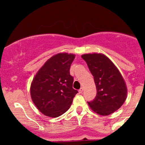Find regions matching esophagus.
<instances>
[{"mask_svg":"<svg viewBox=\"0 0 145 145\" xmlns=\"http://www.w3.org/2000/svg\"><path fill=\"white\" fill-rule=\"evenodd\" d=\"M83 88H80V90H78L79 93H83Z\"/></svg>","mask_w":145,"mask_h":145,"instance_id":"esophagus-1","label":"esophagus"}]
</instances>
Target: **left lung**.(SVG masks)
Here are the masks:
<instances>
[{"instance_id": "left-lung-1", "label": "left lung", "mask_w": 145, "mask_h": 145, "mask_svg": "<svg viewBox=\"0 0 145 145\" xmlns=\"http://www.w3.org/2000/svg\"><path fill=\"white\" fill-rule=\"evenodd\" d=\"M94 78L97 95L88 102L90 109L102 116H107L118 110L127 97V87L117 67L102 53L81 55Z\"/></svg>"}]
</instances>
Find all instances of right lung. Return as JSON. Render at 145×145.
I'll use <instances>...</instances> for the list:
<instances>
[{
	"mask_svg": "<svg viewBox=\"0 0 145 145\" xmlns=\"http://www.w3.org/2000/svg\"><path fill=\"white\" fill-rule=\"evenodd\" d=\"M75 55L61 52L51 57L38 71L30 87L31 100L42 114L58 117L65 113L78 93L70 75Z\"/></svg>",
	"mask_w": 145,
	"mask_h": 145,
	"instance_id": "obj_1",
	"label": "right lung"
}]
</instances>
